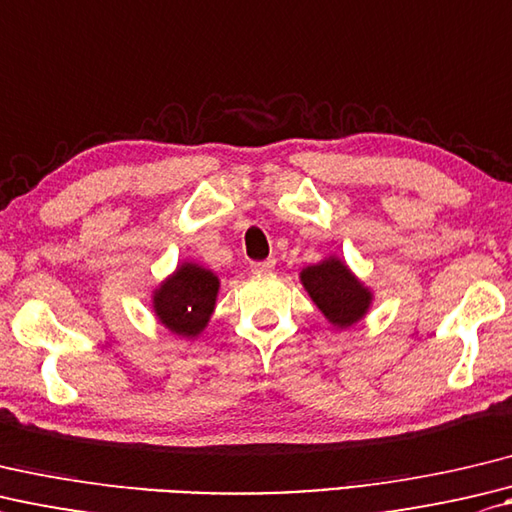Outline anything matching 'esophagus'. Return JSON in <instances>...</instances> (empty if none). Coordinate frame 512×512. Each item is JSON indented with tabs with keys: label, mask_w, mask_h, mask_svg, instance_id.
<instances>
[{
	"label": "esophagus",
	"mask_w": 512,
	"mask_h": 512,
	"mask_svg": "<svg viewBox=\"0 0 512 512\" xmlns=\"http://www.w3.org/2000/svg\"><path fill=\"white\" fill-rule=\"evenodd\" d=\"M249 267H252L254 274H269V271L276 267V258H267V260H254V263L249 265Z\"/></svg>",
	"instance_id": "esophagus-1"
}]
</instances>
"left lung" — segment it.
I'll return each mask as SVG.
<instances>
[{
	"label": "left lung",
	"instance_id": "obj_1",
	"mask_svg": "<svg viewBox=\"0 0 512 512\" xmlns=\"http://www.w3.org/2000/svg\"><path fill=\"white\" fill-rule=\"evenodd\" d=\"M300 280L322 314L340 329L358 322L371 305L369 289H364L336 258L302 269Z\"/></svg>",
	"mask_w": 512,
	"mask_h": 512
}]
</instances>
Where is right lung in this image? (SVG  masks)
<instances>
[{
	"instance_id": "obj_1",
	"label": "right lung",
	"mask_w": 512,
	"mask_h": 512,
	"mask_svg": "<svg viewBox=\"0 0 512 512\" xmlns=\"http://www.w3.org/2000/svg\"><path fill=\"white\" fill-rule=\"evenodd\" d=\"M218 278L198 265H181L154 294V311L179 336L201 333L214 311Z\"/></svg>"
}]
</instances>
